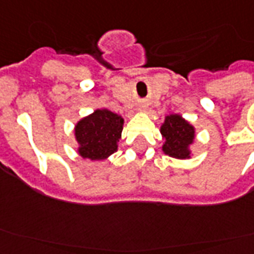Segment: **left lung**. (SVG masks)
I'll use <instances>...</instances> for the list:
<instances>
[{
  "instance_id": "left-lung-1",
  "label": "left lung",
  "mask_w": 254,
  "mask_h": 254,
  "mask_svg": "<svg viewBox=\"0 0 254 254\" xmlns=\"http://www.w3.org/2000/svg\"><path fill=\"white\" fill-rule=\"evenodd\" d=\"M161 134L165 139L162 146L165 154L178 159L191 157L190 146L195 138V127L181 115L166 116L161 127Z\"/></svg>"
}]
</instances>
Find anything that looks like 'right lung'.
<instances>
[{
	"label": "right lung",
	"mask_w": 254,
	"mask_h": 254,
	"mask_svg": "<svg viewBox=\"0 0 254 254\" xmlns=\"http://www.w3.org/2000/svg\"><path fill=\"white\" fill-rule=\"evenodd\" d=\"M123 125L121 116L108 109H96L75 127V138L79 143L77 153L91 161L107 159L117 151Z\"/></svg>",
	"instance_id": "obj_1"
}]
</instances>
